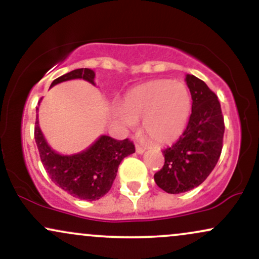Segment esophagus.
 I'll use <instances>...</instances> for the list:
<instances>
[{"label": "esophagus", "instance_id": "1", "mask_svg": "<svg viewBox=\"0 0 259 259\" xmlns=\"http://www.w3.org/2000/svg\"><path fill=\"white\" fill-rule=\"evenodd\" d=\"M144 152H145V147L140 146V145H136V153L142 154Z\"/></svg>", "mask_w": 259, "mask_h": 259}]
</instances>
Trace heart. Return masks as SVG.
<instances>
[{
	"instance_id": "b5f03b06",
	"label": "heart",
	"mask_w": 259,
	"mask_h": 259,
	"mask_svg": "<svg viewBox=\"0 0 259 259\" xmlns=\"http://www.w3.org/2000/svg\"><path fill=\"white\" fill-rule=\"evenodd\" d=\"M190 113L191 96L184 82L154 80L127 92L117 117L127 127L142 119V129L153 141L169 144L185 130Z\"/></svg>"
}]
</instances>
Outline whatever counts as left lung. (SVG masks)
I'll return each instance as SVG.
<instances>
[{"label":"left lung","mask_w":259,"mask_h":259,"mask_svg":"<svg viewBox=\"0 0 259 259\" xmlns=\"http://www.w3.org/2000/svg\"><path fill=\"white\" fill-rule=\"evenodd\" d=\"M192 108L185 132L163 151L164 165L154 181L168 194H181L201 185L214 169L223 148L224 117L217 95L195 75H186Z\"/></svg>","instance_id":"8db88e82"}]
</instances>
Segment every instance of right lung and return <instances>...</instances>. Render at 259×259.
Wrapping results in <instances>:
<instances>
[{"mask_svg": "<svg viewBox=\"0 0 259 259\" xmlns=\"http://www.w3.org/2000/svg\"><path fill=\"white\" fill-rule=\"evenodd\" d=\"M73 79H84L95 85L94 70L80 68L53 80L51 88ZM34 135L41 162L49 177L56 185L80 200L96 201L103 197L111 190L121 160L135 152V146L129 139L115 140L102 135L82 152L70 156L59 154L45 140L37 115Z\"/></svg>", "mask_w": 259, "mask_h": 259, "instance_id": "add662e5", "label": "right lung"}]
</instances>
